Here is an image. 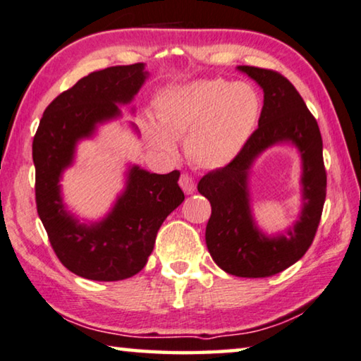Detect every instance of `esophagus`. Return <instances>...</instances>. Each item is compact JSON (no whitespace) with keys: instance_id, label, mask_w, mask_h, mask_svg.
<instances>
[{"instance_id":"34e87169","label":"esophagus","mask_w":361,"mask_h":361,"mask_svg":"<svg viewBox=\"0 0 361 361\" xmlns=\"http://www.w3.org/2000/svg\"><path fill=\"white\" fill-rule=\"evenodd\" d=\"M179 185L185 193H192L193 190H195V180L192 179V176L185 174V172L184 174H180V177H179Z\"/></svg>"}]
</instances>
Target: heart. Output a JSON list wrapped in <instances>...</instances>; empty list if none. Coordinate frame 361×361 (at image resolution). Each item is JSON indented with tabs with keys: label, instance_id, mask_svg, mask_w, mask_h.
<instances>
[{
	"label": "heart",
	"instance_id": "obj_1",
	"mask_svg": "<svg viewBox=\"0 0 361 361\" xmlns=\"http://www.w3.org/2000/svg\"><path fill=\"white\" fill-rule=\"evenodd\" d=\"M262 102L249 82L205 80L166 91L158 101V120L148 133L158 148L172 153L171 138H187V153L202 168L228 164L259 122Z\"/></svg>",
	"mask_w": 361,
	"mask_h": 361
}]
</instances>
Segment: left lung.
Returning a JSON list of instances; mask_svg holds the SVG:
<instances>
[{"label":"left lung","instance_id":"8db88e82","mask_svg":"<svg viewBox=\"0 0 361 361\" xmlns=\"http://www.w3.org/2000/svg\"><path fill=\"white\" fill-rule=\"evenodd\" d=\"M239 70L264 90L259 127L224 168L203 176L197 189L212 205L205 239L218 267L244 279H264L288 269L311 247L326 200L327 174L319 127L296 87L279 71L257 66ZM281 141H291L302 151L305 208L291 232L269 240L250 218L247 172L255 155Z\"/></svg>","mask_w":361,"mask_h":361}]
</instances>
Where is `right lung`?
I'll use <instances>...</instances> for the list:
<instances>
[{"instance_id": "right-lung-1", "label": "right lung", "mask_w": 361, "mask_h": 361, "mask_svg": "<svg viewBox=\"0 0 361 361\" xmlns=\"http://www.w3.org/2000/svg\"><path fill=\"white\" fill-rule=\"evenodd\" d=\"M145 78L143 63L92 71L49 104L35 132L37 213L56 257L82 279L117 281L137 275L153 252L161 224L184 202L179 171L149 174L135 166L127 190L104 221L85 226L63 210L59 180L76 142L90 137L97 122L117 117V102L132 101Z\"/></svg>"}]
</instances>
